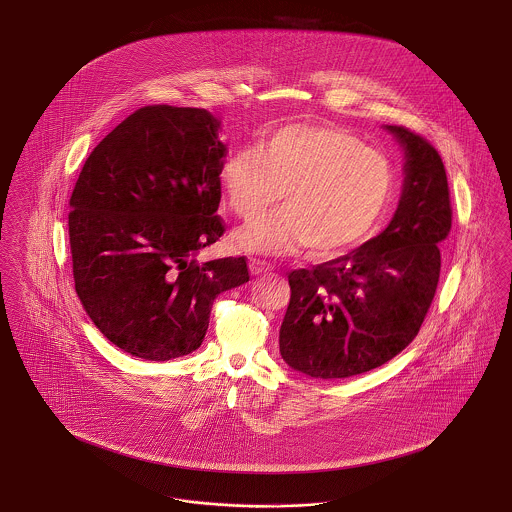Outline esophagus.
Returning a JSON list of instances; mask_svg holds the SVG:
<instances>
[{
    "instance_id": "obj_1",
    "label": "esophagus",
    "mask_w": 512,
    "mask_h": 512,
    "mask_svg": "<svg viewBox=\"0 0 512 512\" xmlns=\"http://www.w3.org/2000/svg\"><path fill=\"white\" fill-rule=\"evenodd\" d=\"M272 270V265L268 263V261H263V259H249V272L253 274V276H261V274H266V272H270Z\"/></svg>"
}]
</instances>
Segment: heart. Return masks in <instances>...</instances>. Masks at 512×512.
<instances>
[{"label": "heart", "instance_id": "heart-1", "mask_svg": "<svg viewBox=\"0 0 512 512\" xmlns=\"http://www.w3.org/2000/svg\"><path fill=\"white\" fill-rule=\"evenodd\" d=\"M230 212L251 221L283 194V210L259 219L232 238L249 253L285 255L310 247L331 259L357 246L388 206L393 189L389 160L331 124H289L257 147L232 151L219 166Z\"/></svg>", "mask_w": 512, "mask_h": 512}]
</instances>
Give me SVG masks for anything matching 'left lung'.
<instances>
[{
	"label": "left lung",
	"mask_w": 512,
	"mask_h": 512,
	"mask_svg": "<svg viewBox=\"0 0 512 512\" xmlns=\"http://www.w3.org/2000/svg\"><path fill=\"white\" fill-rule=\"evenodd\" d=\"M386 130L406 157L388 227L348 255L287 276L280 353L312 378H348L388 363L418 335L437 291L441 246L452 229L446 170L420 134L395 124Z\"/></svg>",
	"instance_id": "left-lung-1"
}]
</instances>
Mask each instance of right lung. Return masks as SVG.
I'll use <instances>...</instances> for the list:
<instances>
[{
    "mask_svg": "<svg viewBox=\"0 0 512 512\" xmlns=\"http://www.w3.org/2000/svg\"><path fill=\"white\" fill-rule=\"evenodd\" d=\"M221 123L198 107L145 106L100 141L70 198L77 297L109 342L168 361L200 348L215 297L249 282L246 257L198 263L215 215Z\"/></svg>",
    "mask_w": 512,
    "mask_h": 512,
    "instance_id": "obj_1",
    "label": "right lung"
}]
</instances>
